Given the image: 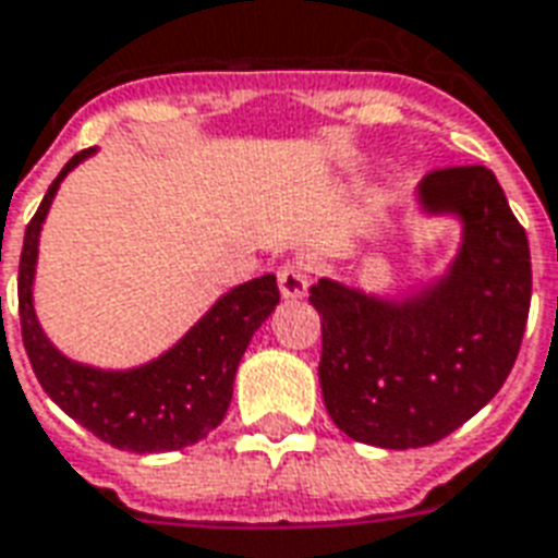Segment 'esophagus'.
I'll return each instance as SVG.
<instances>
[{
  "label": "esophagus",
  "instance_id": "34e87169",
  "mask_svg": "<svg viewBox=\"0 0 558 558\" xmlns=\"http://www.w3.org/2000/svg\"><path fill=\"white\" fill-rule=\"evenodd\" d=\"M278 287L283 299H301V295H307V287H311V271L301 263H283L278 268Z\"/></svg>",
  "mask_w": 558,
  "mask_h": 558
}]
</instances>
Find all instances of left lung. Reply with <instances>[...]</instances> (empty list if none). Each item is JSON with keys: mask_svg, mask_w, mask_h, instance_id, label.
I'll return each mask as SVG.
<instances>
[{"mask_svg": "<svg viewBox=\"0 0 558 558\" xmlns=\"http://www.w3.org/2000/svg\"><path fill=\"white\" fill-rule=\"evenodd\" d=\"M416 204L461 221L447 275L405 299L328 278L311 287L325 408L340 432L381 449L437 444L488 405L518 361L530 316L526 230L485 165L432 171Z\"/></svg>", "mask_w": 558, "mask_h": 558, "instance_id": "1", "label": "left lung"}]
</instances>
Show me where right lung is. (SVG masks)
Wrapping results in <instances>:
<instances>
[{
    "mask_svg": "<svg viewBox=\"0 0 558 558\" xmlns=\"http://www.w3.org/2000/svg\"><path fill=\"white\" fill-rule=\"evenodd\" d=\"M94 153L97 147L76 153L61 168L26 227L16 278L23 345L49 399L90 435L138 456L192 447L225 420L247 342L278 307V280L263 275L225 292L168 352L150 363L132 369H100L70 361L40 328L32 290L40 227L52 197L61 180Z\"/></svg>",
    "mask_w": 558,
    "mask_h": 558,
    "instance_id": "obj_1",
    "label": "right lung"
}]
</instances>
